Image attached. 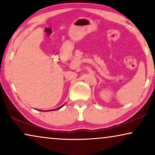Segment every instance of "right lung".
<instances>
[{
	"mask_svg": "<svg viewBox=\"0 0 155 155\" xmlns=\"http://www.w3.org/2000/svg\"><path fill=\"white\" fill-rule=\"evenodd\" d=\"M63 106H64V104H63V105H62V106H61V107H58V108H57V109H55V111H56V110H58V109H61V108H62L63 107ZM38 111H41V110H38ZM49 111H52V110H49ZM48 111V110H46V111ZM53 111H54V110H53Z\"/></svg>",
	"mask_w": 155,
	"mask_h": 155,
	"instance_id": "right-lung-1",
	"label": "right lung"
}]
</instances>
